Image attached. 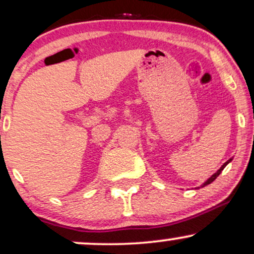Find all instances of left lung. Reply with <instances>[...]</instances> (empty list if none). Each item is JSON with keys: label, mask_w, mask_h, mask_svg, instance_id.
Masks as SVG:
<instances>
[{"label": "left lung", "mask_w": 254, "mask_h": 254, "mask_svg": "<svg viewBox=\"0 0 254 254\" xmlns=\"http://www.w3.org/2000/svg\"><path fill=\"white\" fill-rule=\"evenodd\" d=\"M231 161H232V159H230V160H227L226 162H225V164H224L223 166H221V167H220V168H219V170H218L217 172H215V173H214L213 175H212V177H211V178H209V179H208L207 181H206V183H205V184H203L201 187H203V186H207V185H208V184L213 183V181H214L215 179H217V178L219 177V174H220V173H221V172H223V170H224V168H225V167H226V165L228 164V162H231Z\"/></svg>", "instance_id": "obj_1"}]
</instances>
